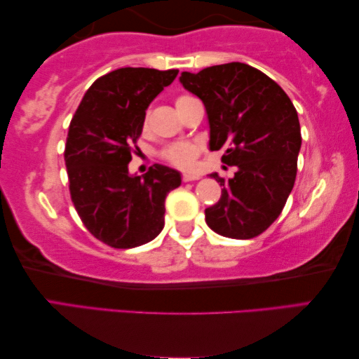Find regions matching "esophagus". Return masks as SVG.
<instances>
[{"label": "esophagus", "instance_id": "34e87169", "mask_svg": "<svg viewBox=\"0 0 359 359\" xmlns=\"http://www.w3.org/2000/svg\"><path fill=\"white\" fill-rule=\"evenodd\" d=\"M198 178H201V175H197V173H184L183 176H181V180H183L184 183H189V181H196Z\"/></svg>", "mask_w": 359, "mask_h": 359}]
</instances>
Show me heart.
Segmentation results:
<instances>
[{
  "instance_id": "obj_1",
  "label": "heart",
  "mask_w": 359,
  "mask_h": 359,
  "mask_svg": "<svg viewBox=\"0 0 359 359\" xmlns=\"http://www.w3.org/2000/svg\"><path fill=\"white\" fill-rule=\"evenodd\" d=\"M189 98H191V95H186V93L176 97V100H175L176 108H180L181 104H183L186 100H189ZM144 124H146V121H144ZM198 151H201V148H198V144H196V143H175V144H170L168 148L162 151V158L173 167L189 168L194 165V162H196Z\"/></svg>"
}]
</instances>
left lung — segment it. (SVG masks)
<instances>
[{
  "instance_id": "left-lung-1",
  "label": "left lung",
  "mask_w": 359,
  "mask_h": 359,
  "mask_svg": "<svg viewBox=\"0 0 359 359\" xmlns=\"http://www.w3.org/2000/svg\"><path fill=\"white\" fill-rule=\"evenodd\" d=\"M181 84L202 100L210 122V149L237 167L233 178L216 173L221 198L205 210L216 233L248 240L278 218L296 181L301 126L294 104L259 69L232 62L184 72Z\"/></svg>"
}]
</instances>
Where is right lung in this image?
Wrapping results in <instances>:
<instances>
[{"mask_svg":"<svg viewBox=\"0 0 359 359\" xmlns=\"http://www.w3.org/2000/svg\"><path fill=\"white\" fill-rule=\"evenodd\" d=\"M178 69L119 68L98 78L69 122L65 165L69 196L82 224L111 248L156 238L165 224V197L181 184L176 170L149 167L128 175L149 103Z\"/></svg>","mask_w":359,"mask_h":359,"instance_id":"add662e5","label":"right lung"}]
</instances>
